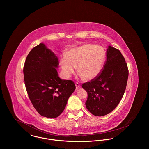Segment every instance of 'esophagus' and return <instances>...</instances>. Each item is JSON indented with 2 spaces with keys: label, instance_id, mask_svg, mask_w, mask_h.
Wrapping results in <instances>:
<instances>
[{
  "label": "esophagus",
  "instance_id": "esophagus-1",
  "mask_svg": "<svg viewBox=\"0 0 149 149\" xmlns=\"http://www.w3.org/2000/svg\"><path fill=\"white\" fill-rule=\"evenodd\" d=\"M75 84H76V89H80V88H81V85H80V84L79 83H75Z\"/></svg>",
  "mask_w": 149,
  "mask_h": 149
}]
</instances>
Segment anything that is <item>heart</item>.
<instances>
[{
    "label": "heart",
    "instance_id": "heart-1",
    "mask_svg": "<svg viewBox=\"0 0 149 149\" xmlns=\"http://www.w3.org/2000/svg\"><path fill=\"white\" fill-rule=\"evenodd\" d=\"M106 60V52L100 46L84 44L73 48L61 57L60 64L64 75L70 77L76 66L82 79L93 80L101 73Z\"/></svg>",
    "mask_w": 149,
    "mask_h": 149
}]
</instances>
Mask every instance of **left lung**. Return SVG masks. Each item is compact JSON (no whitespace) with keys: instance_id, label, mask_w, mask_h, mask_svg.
I'll return each mask as SVG.
<instances>
[{"instance_id":"obj_1","label":"left lung","mask_w":149,"mask_h":149,"mask_svg":"<svg viewBox=\"0 0 149 149\" xmlns=\"http://www.w3.org/2000/svg\"><path fill=\"white\" fill-rule=\"evenodd\" d=\"M128 77L127 65L121 52L108 46L106 62L100 74L82 85L88 93L85 103L87 109L97 116L112 112L124 95Z\"/></svg>"}]
</instances>
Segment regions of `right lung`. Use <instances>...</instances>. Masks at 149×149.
Instances as JSON below:
<instances>
[{
	"mask_svg": "<svg viewBox=\"0 0 149 149\" xmlns=\"http://www.w3.org/2000/svg\"><path fill=\"white\" fill-rule=\"evenodd\" d=\"M58 64L57 56L40 43L30 52L23 67L29 97L37 111L48 118L61 115L76 89L73 81L58 77L56 70Z\"/></svg>",
	"mask_w": 149,
	"mask_h": 149,
	"instance_id": "right-lung-1",
	"label": "right lung"
}]
</instances>
